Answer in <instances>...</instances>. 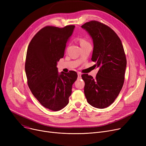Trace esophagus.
<instances>
[{
	"label": "esophagus",
	"mask_w": 146,
	"mask_h": 146,
	"mask_svg": "<svg viewBox=\"0 0 146 146\" xmlns=\"http://www.w3.org/2000/svg\"><path fill=\"white\" fill-rule=\"evenodd\" d=\"M78 78H81V73H78Z\"/></svg>",
	"instance_id": "34e87169"
}]
</instances>
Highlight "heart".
Instances as JSON below:
<instances>
[{"label":"heart","mask_w":146,"mask_h":146,"mask_svg":"<svg viewBox=\"0 0 146 146\" xmlns=\"http://www.w3.org/2000/svg\"><path fill=\"white\" fill-rule=\"evenodd\" d=\"M85 42H87L85 40H81V41H80V44H83V43H85Z\"/></svg>","instance_id":"heart-1"}]
</instances>
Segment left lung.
<instances>
[{
    "label": "left lung",
    "instance_id": "8db88e82",
    "mask_svg": "<svg viewBox=\"0 0 146 146\" xmlns=\"http://www.w3.org/2000/svg\"><path fill=\"white\" fill-rule=\"evenodd\" d=\"M81 27L92 38L91 60L99 68L95 79L88 74L82 75L85 83L84 92L90 105L103 109L114 102L123 86L127 67L123 45L113 30L101 22L92 21Z\"/></svg>",
    "mask_w": 146,
    "mask_h": 146
}]
</instances>
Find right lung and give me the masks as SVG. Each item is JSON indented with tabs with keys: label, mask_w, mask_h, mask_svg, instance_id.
I'll return each mask as SVG.
<instances>
[{
	"label": "right lung",
	"mask_w": 146,
	"mask_h": 146,
	"mask_svg": "<svg viewBox=\"0 0 146 146\" xmlns=\"http://www.w3.org/2000/svg\"><path fill=\"white\" fill-rule=\"evenodd\" d=\"M74 27H45L28 47L25 65L28 85L38 102L51 111H60L68 104L72 85L78 78L76 72L58 73L57 67Z\"/></svg>",
	"instance_id": "obj_1"
}]
</instances>
